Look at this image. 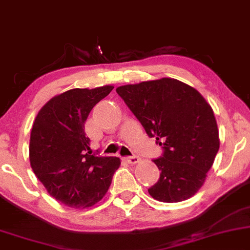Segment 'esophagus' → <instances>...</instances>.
Wrapping results in <instances>:
<instances>
[{
    "instance_id": "esophagus-1",
    "label": "esophagus",
    "mask_w": 250,
    "mask_h": 250,
    "mask_svg": "<svg viewBox=\"0 0 250 250\" xmlns=\"http://www.w3.org/2000/svg\"><path fill=\"white\" fill-rule=\"evenodd\" d=\"M125 161H127L128 163H130V164H136L141 161V158L138 157V156H129V157L125 158Z\"/></svg>"
}]
</instances>
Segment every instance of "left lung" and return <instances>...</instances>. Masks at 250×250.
<instances>
[{"instance_id":"8db88e82","label":"left lung","mask_w":250,"mask_h":250,"mask_svg":"<svg viewBox=\"0 0 250 250\" xmlns=\"http://www.w3.org/2000/svg\"><path fill=\"white\" fill-rule=\"evenodd\" d=\"M116 93L163 149L154 159L161 176L149 194L163 203L194 195L220 146L211 106L193 87L171 78L120 86Z\"/></svg>"}]
</instances>
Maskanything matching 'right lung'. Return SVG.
Returning a JSON list of instances; mask_svg holds the SVG:
<instances>
[{
    "label": "right lung",
    "mask_w": 250,
    "mask_h": 250,
    "mask_svg": "<svg viewBox=\"0 0 250 250\" xmlns=\"http://www.w3.org/2000/svg\"><path fill=\"white\" fill-rule=\"evenodd\" d=\"M113 86L74 88L39 110L30 135V164L50 195L73 208L89 207L107 193L120 158L92 155L85 122Z\"/></svg>",
    "instance_id": "obj_1"
}]
</instances>
